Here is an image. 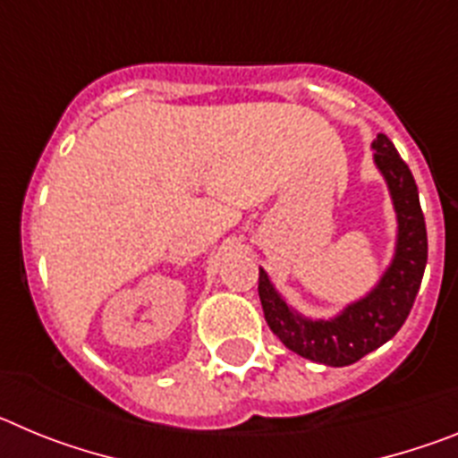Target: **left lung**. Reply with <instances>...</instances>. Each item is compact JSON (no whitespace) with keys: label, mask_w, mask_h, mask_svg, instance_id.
Listing matches in <instances>:
<instances>
[{"label":"left lung","mask_w":458,"mask_h":458,"mask_svg":"<svg viewBox=\"0 0 458 458\" xmlns=\"http://www.w3.org/2000/svg\"><path fill=\"white\" fill-rule=\"evenodd\" d=\"M371 148L376 151V167L387 181L399 222L394 259L378 284L335 318L311 321L291 310L270 284L266 270H259V298L270 330L289 351L327 367L353 365L399 333L427 266V225L411 169L383 132Z\"/></svg>","instance_id":"8db88e82"}]
</instances>
